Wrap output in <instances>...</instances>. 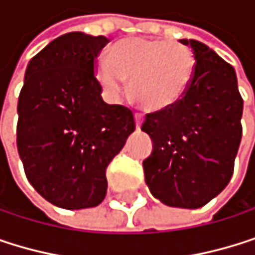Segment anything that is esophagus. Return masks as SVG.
<instances>
[{
	"mask_svg": "<svg viewBox=\"0 0 255 255\" xmlns=\"http://www.w3.org/2000/svg\"><path fill=\"white\" fill-rule=\"evenodd\" d=\"M134 121H136V128L139 130L140 127H142V122H143V116L140 113H136L134 115Z\"/></svg>",
	"mask_w": 255,
	"mask_h": 255,
	"instance_id": "obj_1",
	"label": "esophagus"
}]
</instances>
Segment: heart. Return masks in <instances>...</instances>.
<instances>
[{
  "label": "heart",
  "mask_w": 255,
  "mask_h": 255,
  "mask_svg": "<svg viewBox=\"0 0 255 255\" xmlns=\"http://www.w3.org/2000/svg\"><path fill=\"white\" fill-rule=\"evenodd\" d=\"M95 79L112 97L130 82L133 100L146 112H164L176 106L190 89L196 58L191 49L166 40L125 38L115 43L95 65Z\"/></svg>",
  "instance_id": "obj_1"
}]
</instances>
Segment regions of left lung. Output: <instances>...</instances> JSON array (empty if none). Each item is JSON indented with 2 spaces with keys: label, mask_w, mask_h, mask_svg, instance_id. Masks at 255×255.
Segmentation results:
<instances>
[{
  "label": "left lung",
  "mask_w": 255,
  "mask_h": 255,
  "mask_svg": "<svg viewBox=\"0 0 255 255\" xmlns=\"http://www.w3.org/2000/svg\"><path fill=\"white\" fill-rule=\"evenodd\" d=\"M196 73L185 97L172 109L148 113L142 130L154 143L143 161L151 194L173 208L197 209L230 182L242 139L244 100L235 68L197 40Z\"/></svg>",
  "instance_id": "8db88e82"
}]
</instances>
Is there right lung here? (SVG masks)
Masks as SVG:
<instances>
[{
    "instance_id": "right-lung-1",
    "label": "right lung",
    "mask_w": 255,
    "mask_h": 255,
    "mask_svg": "<svg viewBox=\"0 0 255 255\" xmlns=\"http://www.w3.org/2000/svg\"><path fill=\"white\" fill-rule=\"evenodd\" d=\"M104 35L68 32L29 62L17 101V151L35 191L62 209L98 206L106 169L136 130L128 107L107 104L94 76Z\"/></svg>"
}]
</instances>
